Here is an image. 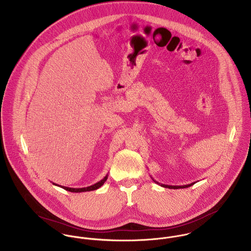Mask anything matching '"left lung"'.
Segmentation results:
<instances>
[{
  "label": "left lung",
  "mask_w": 251,
  "mask_h": 251,
  "mask_svg": "<svg viewBox=\"0 0 251 251\" xmlns=\"http://www.w3.org/2000/svg\"><path fill=\"white\" fill-rule=\"evenodd\" d=\"M153 180H154L155 183H157V184H159L160 186H162V187H166V188H170V189H178V188H186V187H190V186H192L195 182H192V183H190V184H186V185H167V184H162V183H158L156 180H154V178H153Z\"/></svg>",
  "instance_id": "1"
}]
</instances>
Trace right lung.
I'll list each match as a JSON object with an SVG mask.
<instances>
[{
    "instance_id": "obj_1",
    "label": "right lung",
    "mask_w": 251,
    "mask_h": 251,
    "mask_svg": "<svg viewBox=\"0 0 251 251\" xmlns=\"http://www.w3.org/2000/svg\"><path fill=\"white\" fill-rule=\"evenodd\" d=\"M107 178H108V175H106L101 180L97 181V183H95V184H93V185H91V186H88V187H83V188H72V187L61 186V185H58V184L53 183V182H52V183H53L54 185H56V186H59V187H61V188H63V189L67 190V191L74 192V193H81V192H87V191H94V190H97V189L100 188V187L104 184V182L107 180Z\"/></svg>"
}]
</instances>
